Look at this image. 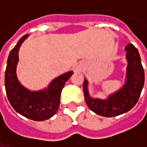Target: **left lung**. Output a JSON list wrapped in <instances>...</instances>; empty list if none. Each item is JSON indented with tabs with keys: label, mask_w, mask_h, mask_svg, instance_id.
Masks as SVG:
<instances>
[{
	"label": "left lung",
	"mask_w": 147,
	"mask_h": 147,
	"mask_svg": "<svg viewBox=\"0 0 147 147\" xmlns=\"http://www.w3.org/2000/svg\"><path fill=\"white\" fill-rule=\"evenodd\" d=\"M126 59L125 83L120 89L107 96L106 99L93 98L88 91V81L84 78L83 93L88 108L102 117H115L130 111L136 105L145 82V73L141 65L140 56L137 48L131 43L128 44Z\"/></svg>",
	"instance_id": "left-lung-1"
}]
</instances>
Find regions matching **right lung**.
Wrapping results in <instances>:
<instances>
[{"mask_svg":"<svg viewBox=\"0 0 147 147\" xmlns=\"http://www.w3.org/2000/svg\"><path fill=\"white\" fill-rule=\"evenodd\" d=\"M28 37L27 34L20 38L9 53L5 71L6 93L11 105L18 113L34 121H44L57 112L61 91L73 71H71L55 77L47 88L42 90L31 91L24 87L17 76V65L19 48Z\"/></svg>","mask_w":147,"mask_h":147,"instance_id":"1","label":"right lung"}]
</instances>
